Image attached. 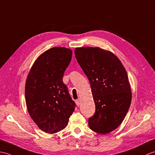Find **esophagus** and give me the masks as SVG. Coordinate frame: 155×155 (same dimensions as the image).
I'll return each mask as SVG.
<instances>
[{
  "mask_svg": "<svg viewBox=\"0 0 155 155\" xmlns=\"http://www.w3.org/2000/svg\"><path fill=\"white\" fill-rule=\"evenodd\" d=\"M75 104H76V105L78 106L80 105V99H78V100L75 101Z\"/></svg>",
  "mask_w": 155,
  "mask_h": 155,
  "instance_id": "esophagus-1",
  "label": "esophagus"
}]
</instances>
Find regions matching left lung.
<instances>
[{
	"mask_svg": "<svg viewBox=\"0 0 155 155\" xmlns=\"http://www.w3.org/2000/svg\"><path fill=\"white\" fill-rule=\"evenodd\" d=\"M75 56L90 82L95 104L89 119L94 131L105 135L116 129L129 109L132 93L125 68L115 54L99 47L75 49Z\"/></svg>",
	"mask_w": 155,
	"mask_h": 155,
	"instance_id": "obj_1",
	"label": "left lung"
}]
</instances>
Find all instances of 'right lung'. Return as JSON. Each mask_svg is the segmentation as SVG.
Listing matches in <instances>:
<instances>
[{
    "instance_id": "add662e5",
    "label": "right lung",
    "mask_w": 155,
    "mask_h": 155,
    "mask_svg": "<svg viewBox=\"0 0 155 155\" xmlns=\"http://www.w3.org/2000/svg\"><path fill=\"white\" fill-rule=\"evenodd\" d=\"M71 57L70 49L51 48L37 58L27 76V109L34 122L45 133H56L66 128L75 110V103L62 81Z\"/></svg>"
}]
</instances>
